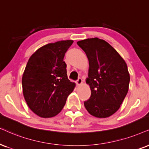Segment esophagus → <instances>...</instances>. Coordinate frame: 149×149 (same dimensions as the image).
I'll return each mask as SVG.
<instances>
[{"label":"esophagus","mask_w":149,"mask_h":149,"mask_svg":"<svg viewBox=\"0 0 149 149\" xmlns=\"http://www.w3.org/2000/svg\"><path fill=\"white\" fill-rule=\"evenodd\" d=\"M82 83V78H79L78 80H77V81H76V84H77V85H80Z\"/></svg>","instance_id":"esophagus-1"}]
</instances>
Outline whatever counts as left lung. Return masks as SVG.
<instances>
[{
	"instance_id": "left-lung-1",
	"label": "left lung",
	"mask_w": 149,
	"mask_h": 149,
	"mask_svg": "<svg viewBox=\"0 0 149 149\" xmlns=\"http://www.w3.org/2000/svg\"><path fill=\"white\" fill-rule=\"evenodd\" d=\"M88 60L86 83L91 88L90 98L84 102L91 116L104 118L119 109L129 91L127 65L117 51L97 38L77 42Z\"/></svg>"
}]
</instances>
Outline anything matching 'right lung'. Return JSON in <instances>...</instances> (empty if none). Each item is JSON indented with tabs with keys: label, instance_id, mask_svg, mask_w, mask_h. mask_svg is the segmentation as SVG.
<instances>
[{
	"label": "right lung",
	"instance_id": "1",
	"mask_svg": "<svg viewBox=\"0 0 149 149\" xmlns=\"http://www.w3.org/2000/svg\"><path fill=\"white\" fill-rule=\"evenodd\" d=\"M73 40L49 43L31 55L22 78V92L32 111L41 118L56 116L65 106L76 84L67 74L63 61Z\"/></svg>",
	"mask_w": 149,
	"mask_h": 149
}]
</instances>
